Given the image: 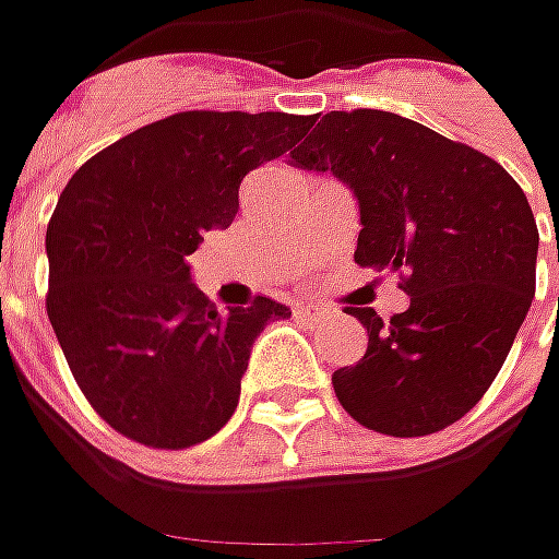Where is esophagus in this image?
<instances>
[{
	"label": "esophagus",
	"mask_w": 559,
	"mask_h": 559,
	"mask_svg": "<svg viewBox=\"0 0 559 559\" xmlns=\"http://www.w3.org/2000/svg\"><path fill=\"white\" fill-rule=\"evenodd\" d=\"M295 317H301V320H326L330 308L313 305V301H301V305H295Z\"/></svg>",
	"instance_id": "obj_1"
}]
</instances>
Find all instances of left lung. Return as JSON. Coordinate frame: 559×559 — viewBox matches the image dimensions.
<instances>
[{
	"label": "left lung",
	"mask_w": 559,
	"mask_h": 559,
	"mask_svg": "<svg viewBox=\"0 0 559 559\" xmlns=\"http://www.w3.org/2000/svg\"><path fill=\"white\" fill-rule=\"evenodd\" d=\"M355 189L360 267L401 270L411 308H348L367 355L333 373L338 404L382 436H432L469 414L526 320L538 226L495 158L392 111H330L292 152ZM559 258V242H557Z\"/></svg>",
	"instance_id": "1"
}]
</instances>
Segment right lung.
I'll use <instances>...</instances> for the list:
<instances>
[{"label": "right lung", "instance_id": "obj_1", "mask_svg": "<svg viewBox=\"0 0 559 559\" xmlns=\"http://www.w3.org/2000/svg\"><path fill=\"white\" fill-rule=\"evenodd\" d=\"M313 115L180 111L83 164L46 229V313L80 392L115 432L180 451L239 404L254 338L289 308L254 295L217 311L186 258L239 211L248 170L280 158Z\"/></svg>", "mask_w": 559, "mask_h": 559}]
</instances>
